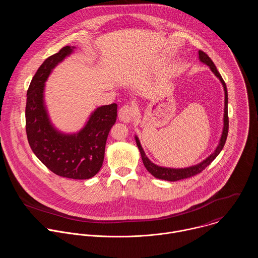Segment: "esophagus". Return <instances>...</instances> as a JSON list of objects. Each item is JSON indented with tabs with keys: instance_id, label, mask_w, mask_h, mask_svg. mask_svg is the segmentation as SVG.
Segmentation results:
<instances>
[{
	"instance_id": "esophagus-1",
	"label": "esophagus",
	"mask_w": 258,
	"mask_h": 258,
	"mask_svg": "<svg viewBox=\"0 0 258 258\" xmlns=\"http://www.w3.org/2000/svg\"><path fill=\"white\" fill-rule=\"evenodd\" d=\"M136 114V108L133 105H123L118 111V117L123 122H130Z\"/></svg>"
}]
</instances>
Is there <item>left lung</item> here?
<instances>
[{"label": "left lung", "instance_id": "left-lung-1", "mask_svg": "<svg viewBox=\"0 0 258 258\" xmlns=\"http://www.w3.org/2000/svg\"><path fill=\"white\" fill-rule=\"evenodd\" d=\"M199 59L201 62H203L204 64H206L207 66L210 67L211 71L214 73V75L219 79L220 83L223 84L224 90H225V114H224V130H223V134H222V138H220L219 144L217 146V148L215 149V151L209 155L205 160H203L202 162L190 166V167H186V168H168V167H162V166H158L156 164H154L153 162H151L148 157L146 156L142 146L140 144V141L138 139V137L136 138V142H137V146L140 150L141 156H142V160L143 163L146 167V169L148 170L153 176L160 178V179H164V180H169V181H176L179 179H183V178H188L191 177L193 175H196L198 173H200L203 169H205L215 158L216 156L220 153V151L223 150L224 146L226 144L227 141V137H228V132H229V116H228V91H227V86L225 81L223 80L222 76L219 75V72L217 71L214 63L212 62V60L209 58V56L204 53L203 51H199Z\"/></svg>", "mask_w": 258, "mask_h": 258}]
</instances>
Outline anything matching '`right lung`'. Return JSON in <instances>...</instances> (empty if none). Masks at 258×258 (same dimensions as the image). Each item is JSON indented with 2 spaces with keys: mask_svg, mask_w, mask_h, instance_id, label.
I'll list each match as a JSON object with an SVG mask.
<instances>
[{
  "mask_svg": "<svg viewBox=\"0 0 258 258\" xmlns=\"http://www.w3.org/2000/svg\"><path fill=\"white\" fill-rule=\"evenodd\" d=\"M75 47H63L40 66L27 90L25 107L26 135L32 152L57 175L88 179L102 167L110 130L116 121L115 103L97 108L78 134L65 135L51 123L44 104L45 83L52 69Z\"/></svg>",
  "mask_w": 258,
  "mask_h": 258,
  "instance_id": "1",
  "label": "right lung"
}]
</instances>
